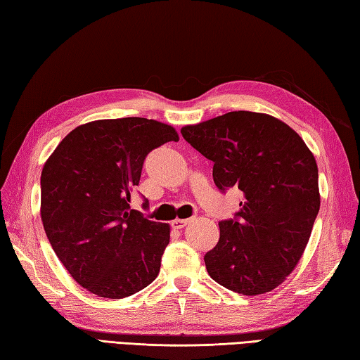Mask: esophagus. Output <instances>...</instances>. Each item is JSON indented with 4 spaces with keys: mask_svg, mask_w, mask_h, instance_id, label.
Returning <instances> with one entry per match:
<instances>
[{
    "mask_svg": "<svg viewBox=\"0 0 360 360\" xmlns=\"http://www.w3.org/2000/svg\"><path fill=\"white\" fill-rule=\"evenodd\" d=\"M188 224V219H173L172 227L173 229H184Z\"/></svg>",
    "mask_w": 360,
    "mask_h": 360,
    "instance_id": "1",
    "label": "esophagus"
}]
</instances>
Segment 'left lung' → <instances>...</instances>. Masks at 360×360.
Here are the masks:
<instances>
[{"instance_id": "1", "label": "left lung", "mask_w": 360, "mask_h": 360, "mask_svg": "<svg viewBox=\"0 0 360 360\" xmlns=\"http://www.w3.org/2000/svg\"><path fill=\"white\" fill-rule=\"evenodd\" d=\"M181 133L212 160L221 192L243 193L240 212L219 221V241L204 255L209 275L243 295L269 292L300 262L317 218L314 155L292 128L263 112L232 111Z\"/></svg>"}]
</instances>
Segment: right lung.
Returning a JSON list of instances; mask_svg holds the SVG:
<instances>
[{
  "label": "right lung",
  "instance_id": "1",
  "mask_svg": "<svg viewBox=\"0 0 360 360\" xmlns=\"http://www.w3.org/2000/svg\"><path fill=\"white\" fill-rule=\"evenodd\" d=\"M174 128L143 117L94 120L58 143L41 172V221L66 271L105 298L139 292L158 277L170 226L129 207L143 160ZM147 207V201L143 202Z\"/></svg>",
  "mask_w": 360,
  "mask_h": 360
}]
</instances>
